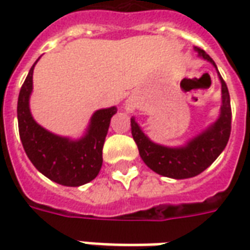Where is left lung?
Listing matches in <instances>:
<instances>
[{"instance_id": "8db88e82", "label": "left lung", "mask_w": 250, "mask_h": 250, "mask_svg": "<svg viewBox=\"0 0 250 250\" xmlns=\"http://www.w3.org/2000/svg\"><path fill=\"white\" fill-rule=\"evenodd\" d=\"M195 51L198 52L199 57L211 62L217 69L213 59L204 49L195 48ZM218 77L222 91L220 118L184 147H166L154 143L145 135L135 118H131V134L138 146L139 155L152 171L174 179L191 178L206 170L224 151L230 136L231 108L229 91L220 72Z\"/></svg>"}]
</instances>
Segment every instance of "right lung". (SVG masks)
<instances>
[{
	"instance_id": "obj_1",
	"label": "right lung",
	"mask_w": 250,
	"mask_h": 250,
	"mask_svg": "<svg viewBox=\"0 0 250 250\" xmlns=\"http://www.w3.org/2000/svg\"><path fill=\"white\" fill-rule=\"evenodd\" d=\"M35 62V65H36ZM21 87L17 103L20 138L30 162L46 178L62 186H82L96 178L103 163V145L116 107L99 109L91 118L87 134L79 141L52 134L32 118L29 96L33 68Z\"/></svg>"
}]
</instances>
